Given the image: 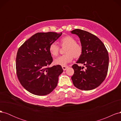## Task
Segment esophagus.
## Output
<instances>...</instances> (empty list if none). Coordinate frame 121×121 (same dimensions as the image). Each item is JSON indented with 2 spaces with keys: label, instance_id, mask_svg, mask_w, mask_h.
<instances>
[{
  "label": "esophagus",
  "instance_id": "esophagus-1",
  "mask_svg": "<svg viewBox=\"0 0 121 121\" xmlns=\"http://www.w3.org/2000/svg\"><path fill=\"white\" fill-rule=\"evenodd\" d=\"M68 68V67H67V66H63V67H62V68H63L64 71H65V70H66Z\"/></svg>",
  "mask_w": 121,
  "mask_h": 121
}]
</instances>
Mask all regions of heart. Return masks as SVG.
<instances>
[{
    "label": "heart",
    "mask_w": 121,
    "mask_h": 121,
    "mask_svg": "<svg viewBox=\"0 0 121 121\" xmlns=\"http://www.w3.org/2000/svg\"><path fill=\"white\" fill-rule=\"evenodd\" d=\"M61 46H67L65 54L59 56L54 60L55 65L65 66L73 60V57L78 58L82 53V47L77 43L76 40L71 36H66L60 40ZM49 52L53 56H56L60 51V47L56 43L51 44L49 47Z\"/></svg>",
    "instance_id": "heart-1"
}]
</instances>
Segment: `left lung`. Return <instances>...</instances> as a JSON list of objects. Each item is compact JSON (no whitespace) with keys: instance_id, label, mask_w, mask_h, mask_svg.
Instances as JSON below:
<instances>
[{"instance_id":"1","label":"left lung","mask_w":121,"mask_h":121,"mask_svg":"<svg viewBox=\"0 0 121 121\" xmlns=\"http://www.w3.org/2000/svg\"><path fill=\"white\" fill-rule=\"evenodd\" d=\"M71 32L79 37L82 47V53L76 63L83 64L86 67L83 69L84 67L73 65V83L80 90L94 89L107 76L109 64L108 51L101 40L90 33L78 29Z\"/></svg>"}]
</instances>
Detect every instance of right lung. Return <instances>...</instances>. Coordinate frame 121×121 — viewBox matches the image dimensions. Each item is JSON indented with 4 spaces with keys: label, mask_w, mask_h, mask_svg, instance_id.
Returning a JSON list of instances; mask_svg holds the SVG:
<instances>
[{
    "label": "right lung",
    "mask_w": 121,
    "mask_h": 121,
    "mask_svg": "<svg viewBox=\"0 0 121 121\" xmlns=\"http://www.w3.org/2000/svg\"><path fill=\"white\" fill-rule=\"evenodd\" d=\"M61 34L52 32L37 33L18 49L17 76L21 85L29 92L46 95L56 87L58 77L63 69L60 65L48 67L53 60L49 47Z\"/></svg>",
    "instance_id": "add662e5"
}]
</instances>
